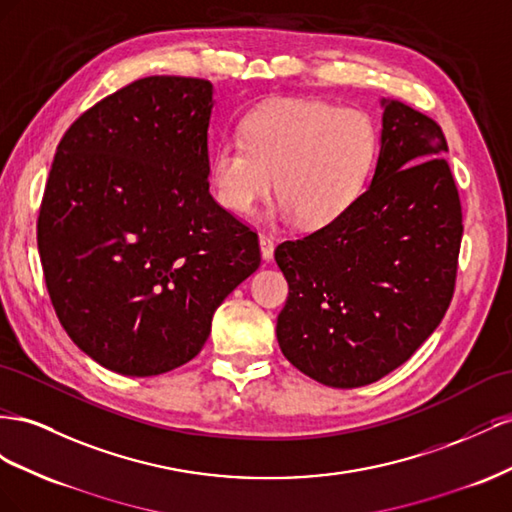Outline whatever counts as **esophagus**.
<instances>
[{"instance_id": "esophagus-1", "label": "esophagus", "mask_w": 512, "mask_h": 512, "mask_svg": "<svg viewBox=\"0 0 512 512\" xmlns=\"http://www.w3.org/2000/svg\"><path fill=\"white\" fill-rule=\"evenodd\" d=\"M259 246H261V255H264V259H272L274 238L270 236V233H259Z\"/></svg>"}]
</instances>
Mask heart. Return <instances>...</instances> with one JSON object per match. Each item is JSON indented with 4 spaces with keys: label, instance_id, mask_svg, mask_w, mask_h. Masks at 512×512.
<instances>
[{
    "label": "heart",
    "instance_id": "b5f03b06",
    "mask_svg": "<svg viewBox=\"0 0 512 512\" xmlns=\"http://www.w3.org/2000/svg\"><path fill=\"white\" fill-rule=\"evenodd\" d=\"M377 158L367 113L321 100H272L210 156V186L223 208L251 214L279 191L283 214L326 227L364 193Z\"/></svg>",
    "mask_w": 512,
    "mask_h": 512
}]
</instances>
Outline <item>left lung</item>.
<instances>
[{"instance_id": "1", "label": "left lung", "mask_w": 512, "mask_h": 512, "mask_svg": "<svg viewBox=\"0 0 512 512\" xmlns=\"http://www.w3.org/2000/svg\"><path fill=\"white\" fill-rule=\"evenodd\" d=\"M382 105L371 186L337 221L274 251L289 285L281 352L332 388L373 384L410 360L457 283L463 212L442 128L399 100Z\"/></svg>"}]
</instances>
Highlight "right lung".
<instances>
[{"label":"right lung","mask_w":512,"mask_h":512,"mask_svg":"<svg viewBox=\"0 0 512 512\" xmlns=\"http://www.w3.org/2000/svg\"><path fill=\"white\" fill-rule=\"evenodd\" d=\"M212 83L145 77L64 133L38 214L57 319L122 375L193 360L212 315L261 261L257 231L210 195Z\"/></svg>","instance_id":"right-lung-1"}]
</instances>
